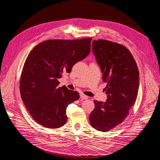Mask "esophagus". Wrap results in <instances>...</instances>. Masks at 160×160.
Segmentation results:
<instances>
[{
  "label": "esophagus",
  "mask_w": 160,
  "mask_h": 160,
  "mask_svg": "<svg viewBox=\"0 0 160 160\" xmlns=\"http://www.w3.org/2000/svg\"><path fill=\"white\" fill-rule=\"evenodd\" d=\"M80 98L81 99H88L89 98H88V96H87L84 94H81L80 95Z\"/></svg>",
  "instance_id": "34e87169"
}]
</instances>
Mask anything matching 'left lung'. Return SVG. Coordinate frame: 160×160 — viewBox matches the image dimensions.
I'll return each mask as SVG.
<instances>
[{"mask_svg":"<svg viewBox=\"0 0 160 160\" xmlns=\"http://www.w3.org/2000/svg\"><path fill=\"white\" fill-rule=\"evenodd\" d=\"M93 52L103 72L105 102L94 101L95 109L89 115L91 126L109 132L122 123L136 100L139 72L136 62L126 47L106 40L93 41Z\"/></svg>","mask_w":160,"mask_h":160,"instance_id":"left-lung-1","label":"left lung"}]
</instances>
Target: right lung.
<instances>
[{"label":"right lung","instance_id":"1","mask_svg":"<svg viewBox=\"0 0 160 160\" xmlns=\"http://www.w3.org/2000/svg\"><path fill=\"white\" fill-rule=\"evenodd\" d=\"M91 41L47 40L28 55L20 81L21 95L32 118L42 126L56 129L66 123L67 106L78 100L79 94L65 86L57 88L58 79L89 54Z\"/></svg>","mask_w":160,"mask_h":160}]
</instances>
